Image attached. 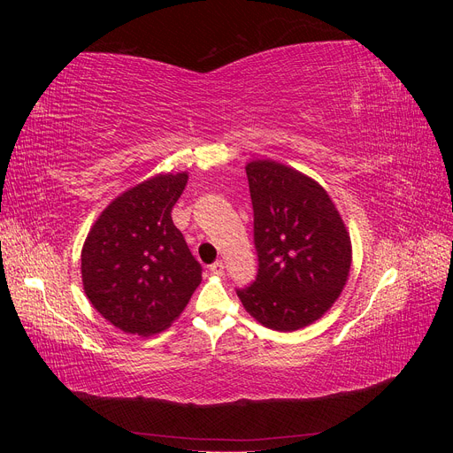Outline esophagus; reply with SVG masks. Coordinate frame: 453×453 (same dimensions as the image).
I'll use <instances>...</instances> for the list:
<instances>
[{
    "mask_svg": "<svg viewBox=\"0 0 453 453\" xmlns=\"http://www.w3.org/2000/svg\"><path fill=\"white\" fill-rule=\"evenodd\" d=\"M210 272L213 273V276H223V273H225L223 260H215L213 265H210Z\"/></svg>",
    "mask_w": 453,
    "mask_h": 453,
    "instance_id": "1",
    "label": "esophagus"
}]
</instances>
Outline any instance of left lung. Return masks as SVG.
I'll return each instance as SVG.
<instances>
[{
  "instance_id": "obj_1",
  "label": "left lung",
  "mask_w": 453,
  "mask_h": 453,
  "mask_svg": "<svg viewBox=\"0 0 453 453\" xmlns=\"http://www.w3.org/2000/svg\"><path fill=\"white\" fill-rule=\"evenodd\" d=\"M253 203L255 281L243 308L273 331L303 328L334 304L351 266V242L326 190L285 164L245 166Z\"/></svg>"
}]
</instances>
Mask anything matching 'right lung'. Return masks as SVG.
Instances as JSON below:
<instances>
[{"label": "right lung", "mask_w": 453, "mask_h": 453, "mask_svg": "<svg viewBox=\"0 0 453 453\" xmlns=\"http://www.w3.org/2000/svg\"><path fill=\"white\" fill-rule=\"evenodd\" d=\"M188 175L166 173L128 188L90 228L81 253L92 306L117 328L150 336L180 318L202 281L172 208Z\"/></svg>", "instance_id": "obj_1"}]
</instances>
